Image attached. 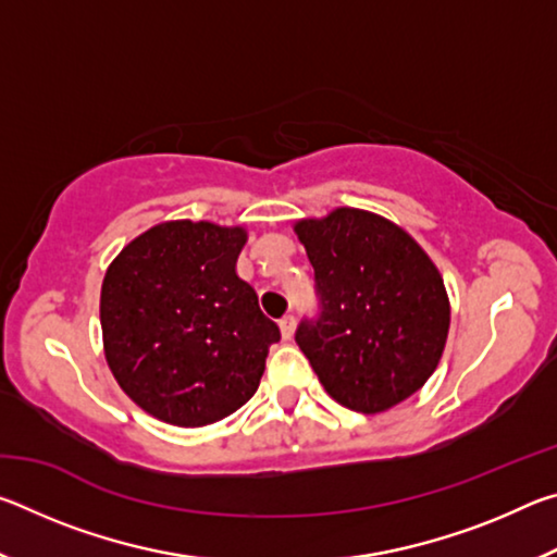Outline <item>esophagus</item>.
Instances as JSON below:
<instances>
[{"label": "esophagus", "instance_id": "esophagus-1", "mask_svg": "<svg viewBox=\"0 0 557 557\" xmlns=\"http://www.w3.org/2000/svg\"><path fill=\"white\" fill-rule=\"evenodd\" d=\"M280 332H282V338H285V342H289L292 334H295V317H292V314L282 317L280 319Z\"/></svg>", "mask_w": 557, "mask_h": 557}]
</instances>
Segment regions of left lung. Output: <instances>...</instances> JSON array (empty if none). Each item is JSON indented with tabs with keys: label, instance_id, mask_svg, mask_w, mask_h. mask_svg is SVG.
Returning <instances> with one entry per match:
<instances>
[{
	"label": "left lung",
	"instance_id": "left-lung-1",
	"mask_svg": "<svg viewBox=\"0 0 557 557\" xmlns=\"http://www.w3.org/2000/svg\"><path fill=\"white\" fill-rule=\"evenodd\" d=\"M295 233L322 299V317L295 338L319 383L363 414L408 400L447 344L449 297L435 262L400 225L348 206L295 221Z\"/></svg>",
	"mask_w": 557,
	"mask_h": 557
}]
</instances>
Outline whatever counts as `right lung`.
<instances>
[{"label": "right lung", "instance_id": "add662e5", "mask_svg": "<svg viewBox=\"0 0 557 557\" xmlns=\"http://www.w3.org/2000/svg\"><path fill=\"white\" fill-rule=\"evenodd\" d=\"M245 243L243 225L164 221L110 262L100 289L106 361L152 418L203 428L256 395L280 329L235 272Z\"/></svg>", "mask_w": 557, "mask_h": 557}]
</instances>
